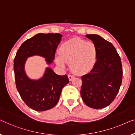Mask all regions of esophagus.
<instances>
[{"mask_svg":"<svg viewBox=\"0 0 135 135\" xmlns=\"http://www.w3.org/2000/svg\"><path fill=\"white\" fill-rule=\"evenodd\" d=\"M68 79H69V80L70 81H72L74 78H75V76H74L73 75H68Z\"/></svg>","mask_w":135,"mask_h":135,"instance_id":"obj_1","label":"esophagus"}]
</instances>
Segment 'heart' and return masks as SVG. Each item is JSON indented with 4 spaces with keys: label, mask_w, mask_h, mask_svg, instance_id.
Here are the masks:
<instances>
[{
    "label": "heart",
    "mask_w": 135,
    "mask_h": 135,
    "mask_svg": "<svg viewBox=\"0 0 135 135\" xmlns=\"http://www.w3.org/2000/svg\"><path fill=\"white\" fill-rule=\"evenodd\" d=\"M97 57L98 49L94 43L73 38L62 44L59 54L55 56V61L62 68L70 64L71 71L81 75L92 70Z\"/></svg>",
    "instance_id": "obj_1"
}]
</instances>
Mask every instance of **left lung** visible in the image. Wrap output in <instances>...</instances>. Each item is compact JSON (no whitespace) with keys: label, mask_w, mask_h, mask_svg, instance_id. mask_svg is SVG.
<instances>
[{"label":"left lung","mask_w":135,"mask_h":135,"mask_svg":"<svg viewBox=\"0 0 135 135\" xmlns=\"http://www.w3.org/2000/svg\"><path fill=\"white\" fill-rule=\"evenodd\" d=\"M98 49L96 64L89 73L81 76V95L84 103L94 109L109 105L122 84V67L113 45L97 34L86 35Z\"/></svg>","instance_id":"left-lung-1"}]
</instances>
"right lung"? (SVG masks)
Here are the masks:
<instances>
[{
    "label": "right lung",
    "instance_id": "1",
    "mask_svg": "<svg viewBox=\"0 0 135 135\" xmlns=\"http://www.w3.org/2000/svg\"><path fill=\"white\" fill-rule=\"evenodd\" d=\"M62 37L60 33H37L24 41L16 52L14 71L17 90L24 103L35 111H46L54 107L69 79L67 75H57L49 67L40 78L30 79L26 73V62L27 58L38 56L45 58L48 65L52 64Z\"/></svg>",
    "mask_w": 135,
    "mask_h": 135
}]
</instances>
